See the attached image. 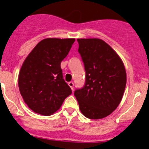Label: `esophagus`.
I'll return each mask as SVG.
<instances>
[{
	"label": "esophagus",
	"instance_id": "1",
	"mask_svg": "<svg viewBox=\"0 0 149 149\" xmlns=\"http://www.w3.org/2000/svg\"><path fill=\"white\" fill-rule=\"evenodd\" d=\"M68 86H70L71 89H72V90H73V89H74V84L73 82H72V81H71V82L68 83Z\"/></svg>",
	"mask_w": 149,
	"mask_h": 149
}]
</instances>
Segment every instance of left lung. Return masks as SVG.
<instances>
[{
  "label": "left lung",
  "mask_w": 149,
  "mask_h": 149,
  "mask_svg": "<svg viewBox=\"0 0 149 149\" xmlns=\"http://www.w3.org/2000/svg\"><path fill=\"white\" fill-rule=\"evenodd\" d=\"M78 52L84 64L86 81L74 96L84 116L103 119L122 101L126 86V71L119 56L100 39H77Z\"/></svg>",
  "instance_id": "left-lung-1"
}]
</instances>
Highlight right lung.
<instances>
[{
  "mask_svg": "<svg viewBox=\"0 0 149 149\" xmlns=\"http://www.w3.org/2000/svg\"><path fill=\"white\" fill-rule=\"evenodd\" d=\"M74 41L45 39L24 61L18 75V87L24 102L36 113L53 114L72 94V89L63 79L60 64Z\"/></svg>",
  "mask_w": 149,
  "mask_h": 149,
  "instance_id": "right-lung-1",
  "label": "right lung"
}]
</instances>
